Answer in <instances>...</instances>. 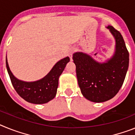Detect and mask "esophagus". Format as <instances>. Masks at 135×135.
Returning <instances> with one entry per match:
<instances>
[{"mask_svg":"<svg viewBox=\"0 0 135 135\" xmlns=\"http://www.w3.org/2000/svg\"><path fill=\"white\" fill-rule=\"evenodd\" d=\"M74 52V49H71V50L69 51V53H68V56L70 57L71 60H72V57H73V54Z\"/></svg>","mask_w":135,"mask_h":135,"instance_id":"obj_1","label":"esophagus"}]
</instances>
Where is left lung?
<instances>
[{"mask_svg": "<svg viewBox=\"0 0 135 135\" xmlns=\"http://www.w3.org/2000/svg\"><path fill=\"white\" fill-rule=\"evenodd\" d=\"M107 28L115 41V53L110 59L99 62L83 52L73 55L81 92L86 99L94 103L107 101L116 95L129 64V53L121 33L111 26Z\"/></svg>", "mask_w": 135, "mask_h": 135, "instance_id": "obj_1", "label": "left lung"}]
</instances>
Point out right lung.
Segmentation results:
<instances>
[{"instance_id":"obj_1","label":"right lung","mask_w":135,"mask_h":135,"mask_svg":"<svg viewBox=\"0 0 135 135\" xmlns=\"http://www.w3.org/2000/svg\"><path fill=\"white\" fill-rule=\"evenodd\" d=\"M69 61V57L60 60L53 66L46 76L41 79L32 82L24 81L17 79L9 69L7 58L6 66L13 86L19 95L28 103L44 104L56 97L59 77Z\"/></svg>"}]
</instances>
